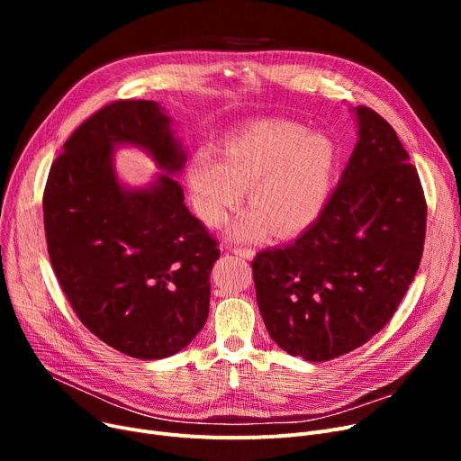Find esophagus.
Masks as SVG:
<instances>
[{"label": "esophagus", "instance_id": "esophagus-1", "mask_svg": "<svg viewBox=\"0 0 461 461\" xmlns=\"http://www.w3.org/2000/svg\"><path fill=\"white\" fill-rule=\"evenodd\" d=\"M230 252H233L239 258H245V259H252L256 254L252 249H247V247H231Z\"/></svg>", "mask_w": 461, "mask_h": 461}]
</instances>
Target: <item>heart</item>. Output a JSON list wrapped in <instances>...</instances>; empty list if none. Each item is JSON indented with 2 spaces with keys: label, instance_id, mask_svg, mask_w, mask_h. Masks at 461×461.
Listing matches in <instances>:
<instances>
[{
  "label": "heart",
  "instance_id": "b5f03b06",
  "mask_svg": "<svg viewBox=\"0 0 461 461\" xmlns=\"http://www.w3.org/2000/svg\"><path fill=\"white\" fill-rule=\"evenodd\" d=\"M338 160V145L325 132L310 134L285 119L252 121L226 138L221 162L207 151L192 157V203L207 226H218L247 188L252 209L228 228V235L252 240L273 230L276 237H294L325 211Z\"/></svg>",
  "mask_w": 461,
  "mask_h": 461
}]
</instances>
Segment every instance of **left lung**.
<instances>
[{
  "instance_id": "left-lung-1",
  "label": "left lung",
  "mask_w": 461,
  "mask_h": 461,
  "mask_svg": "<svg viewBox=\"0 0 461 461\" xmlns=\"http://www.w3.org/2000/svg\"><path fill=\"white\" fill-rule=\"evenodd\" d=\"M353 113L358 141L321 216L292 245L252 261L265 327L310 362L346 355L389 323L424 250L417 167L377 112Z\"/></svg>"
}]
</instances>
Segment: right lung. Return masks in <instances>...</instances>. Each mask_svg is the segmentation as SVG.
Segmentation results:
<instances>
[{
  "label": "right lung",
  "mask_w": 461,
  "mask_h": 461,
  "mask_svg": "<svg viewBox=\"0 0 461 461\" xmlns=\"http://www.w3.org/2000/svg\"><path fill=\"white\" fill-rule=\"evenodd\" d=\"M132 144L161 172L148 186L118 181L113 151ZM186 151L155 101H117L72 132L48 174V254L80 321L110 348L141 360L176 355L209 316L216 240L174 179Z\"/></svg>",
  "instance_id": "1"
}]
</instances>
